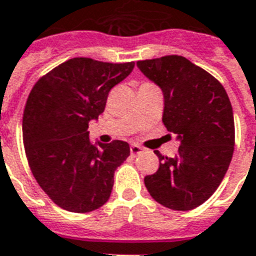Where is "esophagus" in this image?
Returning <instances> with one entry per match:
<instances>
[{
    "label": "esophagus",
    "mask_w": 256,
    "mask_h": 256,
    "mask_svg": "<svg viewBox=\"0 0 256 256\" xmlns=\"http://www.w3.org/2000/svg\"><path fill=\"white\" fill-rule=\"evenodd\" d=\"M142 152H144V150H142L141 146H130V154H132V155H134V156H136V155H140V154H142Z\"/></svg>",
    "instance_id": "1"
}]
</instances>
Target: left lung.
<instances>
[{"instance_id": "1", "label": "left lung", "mask_w": 256, "mask_h": 256, "mask_svg": "<svg viewBox=\"0 0 256 256\" xmlns=\"http://www.w3.org/2000/svg\"><path fill=\"white\" fill-rule=\"evenodd\" d=\"M160 87L162 122L180 141L176 156L159 158L158 170L144 183L154 200L173 210L204 204L222 183L234 151L233 108L224 87L202 68L178 55L138 60Z\"/></svg>"}]
</instances>
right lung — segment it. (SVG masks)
<instances>
[{
  "instance_id": "1",
  "label": "right lung",
  "mask_w": 256,
  "mask_h": 256,
  "mask_svg": "<svg viewBox=\"0 0 256 256\" xmlns=\"http://www.w3.org/2000/svg\"><path fill=\"white\" fill-rule=\"evenodd\" d=\"M134 62L110 64L73 58L38 78L23 112L28 166L44 192L60 208L86 214L110 200L114 174L130 155L126 141L98 146L88 138L112 87L128 78Z\"/></svg>"
}]
</instances>
